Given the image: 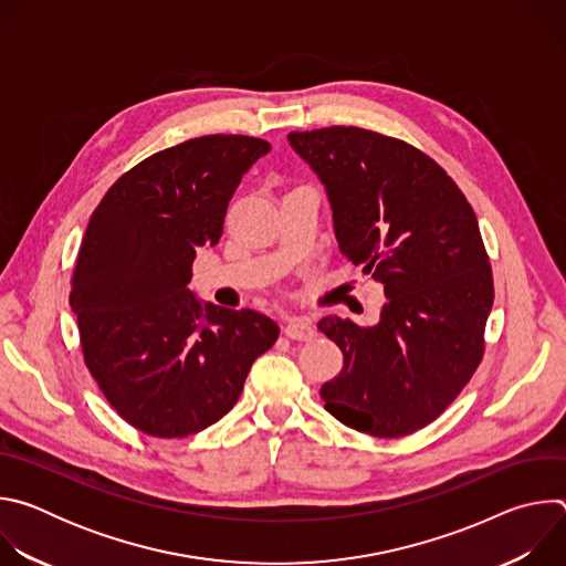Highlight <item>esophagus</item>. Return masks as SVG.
<instances>
[{"mask_svg":"<svg viewBox=\"0 0 566 566\" xmlns=\"http://www.w3.org/2000/svg\"><path fill=\"white\" fill-rule=\"evenodd\" d=\"M284 334L291 340H313L315 338V327L308 317H291L284 325Z\"/></svg>","mask_w":566,"mask_h":566,"instance_id":"34e87169","label":"esophagus"}]
</instances>
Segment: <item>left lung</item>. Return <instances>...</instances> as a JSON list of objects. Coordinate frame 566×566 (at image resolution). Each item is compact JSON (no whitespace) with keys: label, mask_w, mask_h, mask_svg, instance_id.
<instances>
[{"label":"left lung","mask_w":566,"mask_h":566,"mask_svg":"<svg viewBox=\"0 0 566 566\" xmlns=\"http://www.w3.org/2000/svg\"><path fill=\"white\" fill-rule=\"evenodd\" d=\"M327 190L340 253L382 284L374 327L327 315L317 329L343 352L322 385L325 410L380 439L432 423L472 378L493 308V271L476 217L421 149L360 127L291 132Z\"/></svg>","instance_id":"1"}]
</instances>
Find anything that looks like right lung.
I'll use <instances>...</instances> for the list:
<instances>
[{
    "label": "right lung",
    "mask_w": 566,
    "mask_h": 566,
    "mask_svg": "<svg viewBox=\"0 0 566 566\" xmlns=\"http://www.w3.org/2000/svg\"><path fill=\"white\" fill-rule=\"evenodd\" d=\"M271 145L212 134L156 151L94 210L80 247L71 311L85 365L136 430L181 439L232 410L280 327L253 308L199 302V249L214 247L241 177Z\"/></svg>",
    "instance_id": "add662e5"
}]
</instances>
